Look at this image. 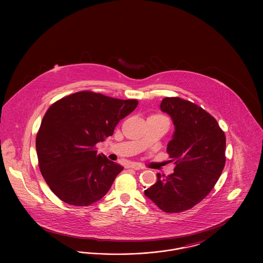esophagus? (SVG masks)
I'll list each match as a JSON object with an SVG mask.
<instances>
[{
    "label": "esophagus",
    "instance_id": "1",
    "mask_svg": "<svg viewBox=\"0 0 263 263\" xmlns=\"http://www.w3.org/2000/svg\"><path fill=\"white\" fill-rule=\"evenodd\" d=\"M128 168H133L135 171H139V170H141L143 167L140 164H138V163H131V164L128 165Z\"/></svg>",
    "mask_w": 263,
    "mask_h": 263
}]
</instances>
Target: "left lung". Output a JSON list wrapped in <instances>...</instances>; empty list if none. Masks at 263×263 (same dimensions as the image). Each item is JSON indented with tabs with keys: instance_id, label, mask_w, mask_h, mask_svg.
Returning a JSON list of instances; mask_svg holds the SVG:
<instances>
[{
	"instance_id": "8db88e82",
	"label": "left lung",
	"mask_w": 263,
	"mask_h": 263,
	"mask_svg": "<svg viewBox=\"0 0 263 263\" xmlns=\"http://www.w3.org/2000/svg\"><path fill=\"white\" fill-rule=\"evenodd\" d=\"M161 109L175 127L166 148L175 167L167 176L158 174L145 195L163 212H183L203 200L222 174L225 133L211 114L191 101L164 98Z\"/></svg>"
}]
</instances>
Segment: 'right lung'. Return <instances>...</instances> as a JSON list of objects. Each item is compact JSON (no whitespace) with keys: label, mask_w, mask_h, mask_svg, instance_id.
Segmentation results:
<instances>
[{"label":"right lung","mask_w":263,"mask_h":263,"mask_svg":"<svg viewBox=\"0 0 263 263\" xmlns=\"http://www.w3.org/2000/svg\"><path fill=\"white\" fill-rule=\"evenodd\" d=\"M137 105L136 100L84 90L48 108L36 135V153L41 175L59 199L88 206L107 193L123 166L98 155L96 145L111 136Z\"/></svg>","instance_id":"obj_1"}]
</instances>
